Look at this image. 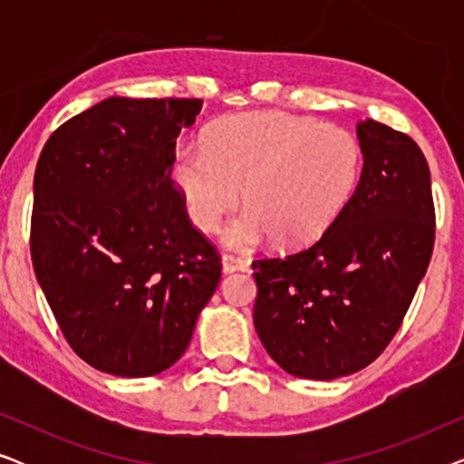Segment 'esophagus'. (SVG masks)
<instances>
[{"label":"esophagus","instance_id":"esophagus-1","mask_svg":"<svg viewBox=\"0 0 464 464\" xmlns=\"http://www.w3.org/2000/svg\"><path fill=\"white\" fill-rule=\"evenodd\" d=\"M221 266H224V272H234V270H246L251 266V262L246 257L224 253V256H221Z\"/></svg>","mask_w":464,"mask_h":464}]
</instances>
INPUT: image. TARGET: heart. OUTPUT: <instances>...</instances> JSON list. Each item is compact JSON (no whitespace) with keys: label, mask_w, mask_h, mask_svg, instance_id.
<instances>
[{"label":"heart","mask_w":464,"mask_h":464,"mask_svg":"<svg viewBox=\"0 0 464 464\" xmlns=\"http://www.w3.org/2000/svg\"><path fill=\"white\" fill-rule=\"evenodd\" d=\"M363 169L353 130L281 111H251L221 120L205 148L181 145L173 175L189 218L215 230L238 205L243 218L227 227L232 246L275 237L283 246L313 243L348 205Z\"/></svg>","instance_id":"1"}]
</instances>
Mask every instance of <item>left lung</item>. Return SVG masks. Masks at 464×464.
<instances>
[{"label": "left lung", "mask_w": 464, "mask_h": 464, "mask_svg": "<svg viewBox=\"0 0 464 464\" xmlns=\"http://www.w3.org/2000/svg\"><path fill=\"white\" fill-rule=\"evenodd\" d=\"M359 183L306 249L253 262V323L291 376L363 370L395 338L435 245L430 170L414 139L376 120L357 126Z\"/></svg>", "instance_id": "obj_1"}]
</instances>
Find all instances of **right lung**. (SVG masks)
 Instances as JSON below:
<instances>
[{
	"label": "right lung",
	"mask_w": 464,
	"mask_h": 464,
	"mask_svg": "<svg viewBox=\"0 0 464 464\" xmlns=\"http://www.w3.org/2000/svg\"><path fill=\"white\" fill-rule=\"evenodd\" d=\"M200 107L110 97L61 124L37 160L31 262L67 344L94 370H167L218 287V246L170 179Z\"/></svg>",
	"instance_id": "obj_1"
}]
</instances>
